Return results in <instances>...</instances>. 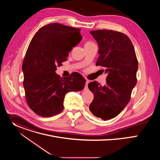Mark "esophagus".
<instances>
[{
    "mask_svg": "<svg viewBox=\"0 0 160 160\" xmlns=\"http://www.w3.org/2000/svg\"><path fill=\"white\" fill-rule=\"evenodd\" d=\"M88 83H89V82L88 80H86V84H85L84 90H88Z\"/></svg>",
    "mask_w": 160,
    "mask_h": 160,
    "instance_id": "34e87169",
    "label": "esophagus"
}]
</instances>
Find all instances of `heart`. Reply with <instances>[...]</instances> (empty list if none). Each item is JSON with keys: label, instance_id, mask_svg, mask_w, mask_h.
<instances>
[{"label": "heart", "instance_id": "b5f03b06", "mask_svg": "<svg viewBox=\"0 0 160 160\" xmlns=\"http://www.w3.org/2000/svg\"><path fill=\"white\" fill-rule=\"evenodd\" d=\"M92 44H94V43H93L92 42H87L85 43V46H88V45H92Z\"/></svg>", "mask_w": 160, "mask_h": 160}]
</instances>
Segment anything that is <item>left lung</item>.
Segmentation results:
<instances>
[{
    "mask_svg": "<svg viewBox=\"0 0 160 160\" xmlns=\"http://www.w3.org/2000/svg\"><path fill=\"white\" fill-rule=\"evenodd\" d=\"M90 33L99 46L96 66L104 67L102 71L107 77L104 85L96 81L88 83L94 96L89 109L95 117L108 120L119 115L128 103L137 83L138 61L133 44L126 35L107 30Z\"/></svg>",
    "mask_w": 160,
    "mask_h": 160,
    "instance_id": "1",
    "label": "left lung"
}]
</instances>
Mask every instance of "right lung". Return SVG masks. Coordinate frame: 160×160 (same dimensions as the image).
Returning a JSON list of instances; mask_svg holds the SVG:
<instances>
[{"label":"right lung","instance_id":"1","mask_svg":"<svg viewBox=\"0 0 160 160\" xmlns=\"http://www.w3.org/2000/svg\"><path fill=\"white\" fill-rule=\"evenodd\" d=\"M80 28L50 23L40 28L32 39L22 62L26 101L30 109L42 117L61 112L65 95L83 89L86 80L80 73L61 78L57 66L67 60L73 48L81 41ZM77 38L72 44L69 39Z\"/></svg>","mask_w":160,"mask_h":160}]
</instances>
